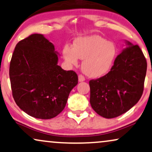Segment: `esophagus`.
Masks as SVG:
<instances>
[{"label": "esophagus", "instance_id": "34e87169", "mask_svg": "<svg viewBox=\"0 0 152 152\" xmlns=\"http://www.w3.org/2000/svg\"><path fill=\"white\" fill-rule=\"evenodd\" d=\"M78 80H79V82H84V81L85 80V77H84L82 75H79Z\"/></svg>", "mask_w": 152, "mask_h": 152}]
</instances>
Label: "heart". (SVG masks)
I'll return each instance as SVG.
<instances>
[{
  "instance_id": "heart-1",
  "label": "heart",
  "mask_w": 152,
  "mask_h": 152,
  "mask_svg": "<svg viewBox=\"0 0 152 152\" xmlns=\"http://www.w3.org/2000/svg\"><path fill=\"white\" fill-rule=\"evenodd\" d=\"M65 60L77 66L79 58L83 61L82 70L91 77H100L110 71L117 56V47L113 42L97 35L81 37L74 47L66 45L63 50Z\"/></svg>"
}]
</instances>
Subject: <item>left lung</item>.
Masks as SVG:
<instances>
[{"label":"left lung","instance_id":"1","mask_svg":"<svg viewBox=\"0 0 152 152\" xmlns=\"http://www.w3.org/2000/svg\"><path fill=\"white\" fill-rule=\"evenodd\" d=\"M126 45L107 74L89 81L91 105L107 119L129 111L143 93L147 61L138 45L129 41Z\"/></svg>","mask_w":152,"mask_h":152}]
</instances>
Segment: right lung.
<instances>
[{
    "mask_svg": "<svg viewBox=\"0 0 152 152\" xmlns=\"http://www.w3.org/2000/svg\"><path fill=\"white\" fill-rule=\"evenodd\" d=\"M58 54L42 34L29 35L16 45L9 72L12 96L19 108L31 117H56L78 83L75 72L58 66Z\"/></svg>",
    "mask_w": 152,
    "mask_h": 152,
    "instance_id": "obj_1",
    "label": "right lung"
}]
</instances>
